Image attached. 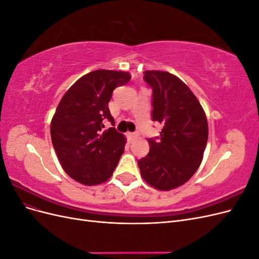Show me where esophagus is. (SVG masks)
I'll return each instance as SVG.
<instances>
[{
    "instance_id": "1",
    "label": "esophagus",
    "mask_w": 259,
    "mask_h": 259,
    "mask_svg": "<svg viewBox=\"0 0 259 259\" xmlns=\"http://www.w3.org/2000/svg\"><path fill=\"white\" fill-rule=\"evenodd\" d=\"M138 136V133H127V137L130 142H133Z\"/></svg>"
}]
</instances>
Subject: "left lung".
<instances>
[{
  "instance_id": "left-lung-1",
  "label": "left lung",
  "mask_w": 259,
  "mask_h": 259,
  "mask_svg": "<svg viewBox=\"0 0 259 259\" xmlns=\"http://www.w3.org/2000/svg\"><path fill=\"white\" fill-rule=\"evenodd\" d=\"M144 74L152 89V120L163 128L159 137L148 138L150 151L138 166L146 183L168 191L187 183L199 168L208 137L207 120L198 98L176 75L156 70Z\"/></svg>"
}]
</instances>
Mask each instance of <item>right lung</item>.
<instances>
[{
    "instance_id": "add662e5",
    "label": "right lung",
    "mask_w": 259,
    "mask_h": 259,
    "mask_svg": "<svg viewBox=\"0 0 259 259\" xmlns=\"http://www.w3.org/2000/svg\"><path fill=\"white\" fill-rule=\"evenodd\" d=\"M131 80L128 72L96 70L70 88L51 123L55 151L66 173L85 186L105 183L111 177L124 152L126 139L114 127L108 104L116 86Z\"/></svg>"
}]
</instances>
